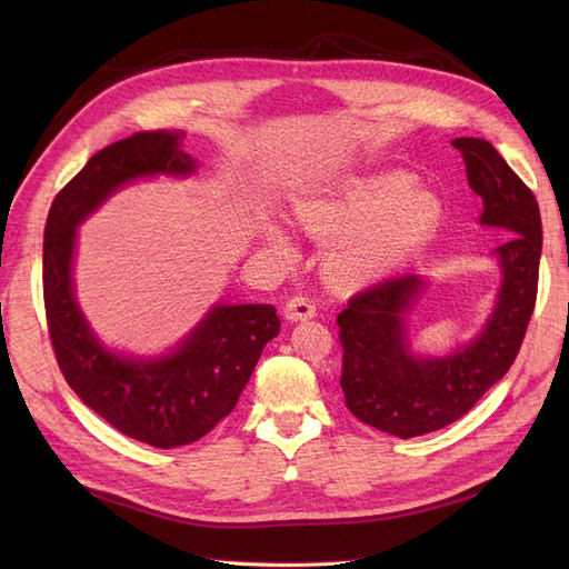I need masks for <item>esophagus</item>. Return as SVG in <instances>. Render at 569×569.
Segmentation results:
<instances>
[{"instance_id":"1","label":"esophagus","mask_w":569,"mask_h":569,"mask_svg":"<svg viewBox=\"0 0 569 569\" xmlns=\"http://www.w3.org/2000/svg\"><path fill=\"white\" fill-rule=\"evenodd\" d=\"M316 316V303L299 295V297H291L287 303H284V318L289 322H299V320H311Z\"/></svg>"}]
</instances>
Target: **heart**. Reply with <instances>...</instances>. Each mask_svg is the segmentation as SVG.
I'll use <instances>...</instances> for the list:
<instances>
[{"mask_svg":"<svg viewBox=\"0 0 569 569\" xmlns=\"http://www.w3.org/2000/svg\"><path fill=\"white\" fill-rule=\"evenodd\" d=\"M401 170L351 176L299 197L291 206L297 226L316 239H330L325 270L341 287H366L399 268L416 253L441 222V201ZM268 242L291 251L282 230H270Z\"/></svg>","mask_w":569,"mask_h":569,"instance_id":"heart-1","label":"heart"}]
</instances>
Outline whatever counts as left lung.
<instances>
[{
    "instance_id": "8db88e82",
    "label": "left lung",
    "mask_w": 569,
    "mask_h": 569,
    "mask_svg": "<svg viewBox=\"0 0 569 569\" xmlns=\"http://www.w3.org/2000/svg\"><path fill=\"white\" fill-rule=\"evenodd\" d=\"M468 182L481 197L479 222L508 237L493 249L503 272L493 311L481 332L449 356H416L406 316L427 282L401 274L377 282L337 316L343 349L341 389L353 416L380 432L410 439L462 418L510 370L537 303L541 213L537 197L487 140L451 142Z\"/></svg>"
}]
</instances>
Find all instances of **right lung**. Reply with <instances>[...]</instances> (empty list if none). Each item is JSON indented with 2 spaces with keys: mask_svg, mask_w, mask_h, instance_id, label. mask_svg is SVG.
Listing matches in <instances>:
<instances>
[{
  "mask_svg": "<svg viewBox=\"0 0 569 569\" xmlns=\"http://www.w3.org/2000/svg\"><path fill=\"white\" fill-rule=\"evenodd\" d=\"M194 170L182 132H137L84 163L51 201L44 228V311L68 387L118 432L157 449L192 443L230 416L263 347L280 332L278 311L270 303H218L166 356L116 353L97 339L76 301V237L80 222L123 184Z\"/></svg>",
  "mask_w": 569,
  "mask_h": 569,
  "instance_id": "1",
  "label": "right lung"
}]
</instances>
